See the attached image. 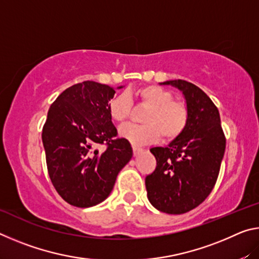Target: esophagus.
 Segmentation results:
<instances>
[{
  "instance_id": "34e87169",
  "label": "esophagus",
  "mask_w": 259,
  "mask_h": 259,
  "mask_svg": "<svg viewBox=\"0 0 259 259\" xmlns=\"http://www.w3.org/2000/svg\"><path fill=\"white\" fill-rule=\"evenodd\" d=\"M133 151H134V154L135 155H138V154H140V153H142L144 150L142 147H138V146H133Z\"/></svg>"
}]
</instances>
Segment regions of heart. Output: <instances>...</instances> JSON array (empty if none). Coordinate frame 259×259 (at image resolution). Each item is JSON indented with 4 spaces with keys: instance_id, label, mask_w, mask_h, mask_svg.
I'll list each match as a JSON object with an SVG mask.
<instances>
[{
    "instance_id": "obj_1",
    "label": "heart",
    "mask_w": 259,
    "mask_h": 259,
    "mask_svg": "<svg viewBox=\"0 0 259 259\" xmlns=\"http://www.w3.org/2000/svg\"><path fill=\"white\" fill-rule=\"evenodd\" d=\"M134 97L142 106L147 107L143 114L144 124H125L120 129L121 137L135 145L154 143L161 136L164 140L179 137L188 123L190 112L185 103L175 100L169 90L159 85H144L135 90ZM133 103L128 94L114 96L107 103L111 119L124 123L129 119Z\"/></svg>"
}]
</instances>
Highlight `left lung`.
<instances>
[{
	"mask_svg": "<svg viewBox=\"0 0 259 259\" xmlns=\"http://www.w3.org/2000/svg\"><path fill=\"white\" fill-rule=\"evenodd\" d=\"M182 91L190 112L183 134L165 147H153L156 168L145 178L147 198L162 212L181 214L208 198L217 182L226 139L218 108L199 87L165 81Z\"/></svg>",
	"mask_w": 259,
	"mask_h": 259,
	"instance_id": "1",
	"label": "left lung"
}]
</instances>
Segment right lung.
Returning <instances> with one entry per match:
<instances>
[{
    "instance_id": "add662e5",
    "label": "right lung",
    "mask_w": 259,
    "mask_h": 259,
    "mask_svg": "<svg viewBox=\"0 0 259 259\" xmlns=\"http://www.w3.org/2000/svg\"><path fill=\"white\" fill-rule=\"evenodd\" d=\"M114 94L112 87L84 81L63 91L48 112L42 130L48 172L58 194L74 207L103 202L133 157L128 140L116 138L107 111ZM99 145L107 148L99 151Z\"/></svg>"
}]
</instances>
